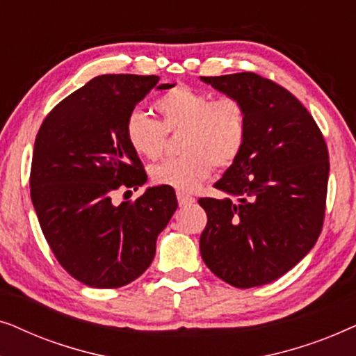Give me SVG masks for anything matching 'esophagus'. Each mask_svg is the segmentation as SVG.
I'll use <instances>...</instances> for the list:
<instances>
[{"label":"esophagus","mask_w":356,"mask_h":356,"mask_svg":"<svg viewBox=\"0 0 356 356\" xmlns=\"http://www.w3.org/2000/svg\"><path fill=\"white\" fill-rule=\"evenodd\" d=\"M177 199H178V204L179 207H186V206H191L194 202V197L189 196V194H184L181 191L177 193Z\"/></svg>","instance_id":"esophagus-1"}]
</instances>
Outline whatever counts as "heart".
<instances>
[{
    "instance_id": "b5f03b06",
    "label": "heart",
    "mask_w": 356,
    "mask_h": 356,
    "mask_svg": "<svg viewBox=\"0 0 356 356\" xmlns=\"http://www.w3.org/2000/svg\"><path fill=\"white\" fill-rule=\"evenodd\" d=\"M160 123L140 110L126 120V139L140 157L162 154L165 133H178L183 155L150 167L155 184L178 191H194L212 173V165L227 168L236 162L246 143L248 120L235 99L212 100L211 95L188 86H177L155 100Z\"/></svg>"
}]
</instances>
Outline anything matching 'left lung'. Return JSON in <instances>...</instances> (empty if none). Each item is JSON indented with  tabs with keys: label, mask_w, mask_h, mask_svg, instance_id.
<instances>
[{
	"label": "left lung",
	"mask_w": 356,
	"mask_h": 356,
	"mask_svg": "<svg viewBox=\"0 0 356 356\" xmlns=\"http://www.w3.org/2000/svg\"><path fill=\"white\" fill-rule=\"evenodd\" d=\"M246 111L240 157L213 184L225 197H202L207 213L199 248L227 284L251 289L298 264L323 228L329 154L323 134L295 95L254 74L201 77Z\"/></svg>",
	"instance_id": "obj_1"
}]
</instances>
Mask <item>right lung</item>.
<instances>
[{"instance_id": "right-lung-1", "label": "right lung", "mask_w": 356, "mask_h": 356, "mask_svg": "<svg viewBox=\"0 0 356 356\" xmlns=\"http://www.w3.org/2000/svg\"><path fill=\"white\" fill-rule=\"evenodd\" d=\"M159 76L104 74L72 92L38 129L31 197L60 264L82 284L118 289L144 274L155 243L177 211L175 193L147 188L136 201L113 204V191L147 181L126 139V120Z\"/></svg>"}]
</instances>
